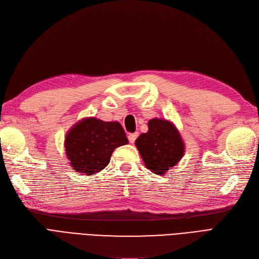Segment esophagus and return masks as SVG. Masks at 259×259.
Returning <instances> with one entry per match:
<instances>
[{
  "mask_svg": "<svg viewBox=\"0 0 259 259\" xmlns=\"http://www.w3.org/2000/svg\"><path fill=\"white\" fill-rule=\"evenodd\" d=\"M138 137V133H134V134H130L128 135V140L131 143H134L136 140V138Z\"/></svg>",
  "mask_w": 259,
  "mask_h": 259,
  "instance_id": "34e87169",
  "label": "esophagus"
}]
</instances>
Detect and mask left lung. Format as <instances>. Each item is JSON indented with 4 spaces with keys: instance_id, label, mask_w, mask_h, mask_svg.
I'll use <instances>...</instances> for the list:
<instances>
[{
    "instance_id": "1",
    "label": "left lung",
    "mask_w": 259,
    "mask_h": 259,
    "mask_svg": "<svg viewBox=\"0 0 259 259\" xmlns=\"http://www.w3.org/2000/svg\"><path fill=\"white\" fill-rule=\"evenodd\" d=\"M148 125L149 131L136 139V148L146 167L155 174L163 175L182 159L185 144L172 122L155 118Z\"/></svg>"
}]
</instances>
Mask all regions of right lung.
Instances as JSON below:
<instances>
[{
  "mask_svg": "<svg viewBox=\"0 0 259 259\" xmlns=\"http://www.w3.org/2000/svg\"><path fill=\"white\" fill-rule=\"evenodd\" d=\"M127 143L119 122L85 118L68 132L65 149L71 167L87 177L104 169L115 149Z\"/></svg>",
  "mask_w": 259,
  "mask_h": 259,
  "instance_id": "1",
  "label": "right lung"
}]
</instances>
